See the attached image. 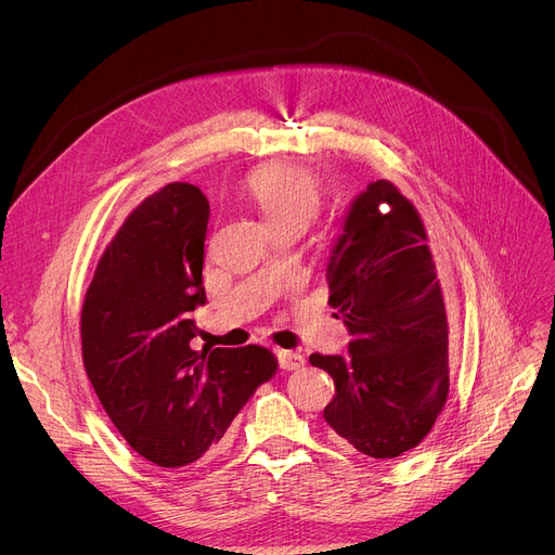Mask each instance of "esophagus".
Wrapping results in <instances>:
<instances>
[{"mask_svg": "<svg viewBox=\"0 0 555 555\" xmlns=\"http://www.w3.org/2000/svg\"><path fill=\"white\" fill-rule=\"evenodd\" d=\"M278 363L282 370L293 372V370H300L305 365V356L296 353V351H286V349H278Z\"/></svg>", "mask_w": 555, "mask_h": 555, "instance_id": "34e87169", "label": "esophagus"}]
</instances>
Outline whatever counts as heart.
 <instances>
[{
    "label": "heart",
    "instance_id": "heart-1",
    "mask_svg": "<svg viewBox=\"0 0 555 555\" xmlns=\"http://www.w3.org/2000/svg\"><path fill=\"white\" fill-rule=\"evenodd\" d=\"M246 188L275 233L305 231L322 206L318 175L300 163H267L246 177Z\"/></svg>",
    "mask_w": 555,
    "mask_h": 555
}]
</instances>
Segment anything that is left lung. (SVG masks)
<instances>
[{"label": "left lung", "mask_w": 555, "mask_h": 555, "mask_svg": "<svg viewBox=\"0 0 555 555\" xmlns=\"http://www.w3.org/2000/svg\"><path fill=\"white\" fill-rule=\"evenodd\" d=\"M330 305L349 356L311 353L334 378L332 437L374 460L416 448L448 399V318L423 221L395 183L353 199L330 267Z\"/></svg>", "instance_id": "left-lung-1"}]
</instances>
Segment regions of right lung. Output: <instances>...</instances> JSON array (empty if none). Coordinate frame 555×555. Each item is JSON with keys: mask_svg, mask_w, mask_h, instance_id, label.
<instances>
[{"mask_svg": "<svg viewBox=\"0 0 555 555\" xmlns=\"http://www.w3.org/2000/svg\"><path fill=\"white\" fill-rule=\"evenodd\" d=\"M208 217L190 183L143 199L105 248L80 315L95 397L132 450L160 468L202 460L278 370L259 345L190 347L199 332L192 311L206 305Z\"/></svg>", "mask_w": 555, "mask_h": 555, "instance_id": "obj_1", "label": "right lung"}]
</instances>
